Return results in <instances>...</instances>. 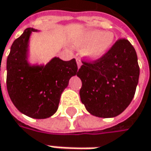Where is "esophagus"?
<instances>
[{
	"label": "esophagus",
	"instance_id": "esophagus-1",
	"mask_svg": "<svg viewBox=\"0 0 151 151\" xmlns=\"http://www.w3.org/2000/svg\"><path fill=\"white\" fill-rule=\"evenodd\" d=\"M76 62H77V65H78V68H80V67L82 66V62H81V60L79 59L78 58H77Z\"/></svg>",
	"mask_w": 151,
	"mask_h": 151
}]
</instances>
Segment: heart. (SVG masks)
<instances>
[{"mask_svg":"<svg viewBox=\"0 0 151 151\" xmlns=\"http://www.w3.org/2000/svg\"><path fill=\"white\" fill-rule=\"evenodd\" d=\"M114 39L113 32L88 29L76 36L72 41V45L76 49H82V55L85 59L96 62L111 49Z\"/></svg>","mask_w":151,"mask_h":151,"instance_id":"obj_1","label":"heart"}]
</instances>
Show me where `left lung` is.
<instances>
[{
	"label": "left lung",
	"mask_w": 151,
	"mask_h": 151,
	"mask_svg": "<svg viewBox=\"0 0 151 151\" xmlns=\"http://www.w3.org/2000/svg\"><path fill=\"white\" fill-rule=\"evenodd\" d=\"M77 76L82 81L79 94L87 111L96 117H116L135 93L139 76L136 52L128 40H119L103 58L83 63Z\"/></svg>",
	"instance_id": "1"
}]
</instances>
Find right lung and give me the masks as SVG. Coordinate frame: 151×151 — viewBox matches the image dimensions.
Segmentation results:
<instances>
[{"label":"right lung","instance_id":"1","mask_svg":"<svg viewBox=\"0 0 151 151\" xmlns=\"http://www.w3.org/2000/svg\"><path fill=\"white\" fill-rule=\"evenodd\" d=\"M29 27L14 41L6 60V87L15 107L33 119H47L58 109L60 98L72 77L78 73L75 59L63 61L54 57L47 63H30Z\"/></svg>","mask_w":151,"mask_h":151}]
</instances>
